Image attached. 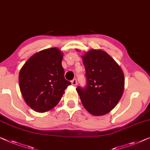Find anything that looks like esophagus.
<instances>
[{
    "mask_svg": "<svg viewBox=\"0 0 150 150\" xmlns=\"http://www.w3.org/2000/svg\"><path fill=\"white\" fill-rule=\"evenodd\" d=\"M71 84H72V85L74 86H76L77 85V80L76 79H73L71 80Z\"/></svg>",
    "mask_w": 150,
    "mask_h": 150,
    "instance_id": "1",
    "label": "esophagus"
}]
</instances>
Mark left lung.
I'll list each match as a JSON object with an SVG mask.
<instances>
[{
  "instance_id": "1",
  "label": "left lung",
  "mask_w": 150,
  "mask_h": 150,
  "mask_svg": "<svg viewBox=\"0 0 150 150\" xmlns=\"http://www.w3.org/2000/svg\"><path fill=\"white\" fill-rule=\"evenodd\" d=\"M82 57L86 84L76 91L84 108L94 116L114 109L125 88L124 74L118 64L105 51L91 50Z\"/></svg>"
}]
</instances>
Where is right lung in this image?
Wrapping results in <instances>:
<instances>
[{
    "label": "right lung",
    "mask_w": 150,
    "mask_h": 150,
    "mask_svg": "<svg viewBox=\"0 0 150 150\" xmlns=\"http://www.w3.org/2000/svg\"><path fill=\"white\" fill-rule=\"evenodd\" d=\"M62 59L57 48L42 50L32 55L19 71L21 93L34 111L42 113L53 109L71 84L65 79Z\"/></svg>",
    "instance_id": "add662e5"
}]
</instances>
